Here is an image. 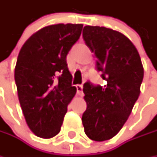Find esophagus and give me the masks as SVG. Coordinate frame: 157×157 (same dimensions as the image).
<instances>
[{"label":"esophagus","instance_id":"1","mask_svg":"<svg viewBox=\"0 0 157 157\" xmlns=\"http://www.w3.org/2000/svg\"><path fill=\"white\" fill-rule=\"evenodd\" d=\"M76 88H77V94L82 96L84 94H83V86L82 85H77Z\"/></svg>","mask_w":157,"mask_h":157}]
</instances>
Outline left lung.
<instances>
[{
    "mask_svg": "<svg viewBox=\"0 0 157 157\" xmlns=\"http://www.w3.org/2000/svg\"><path fill=\"white\" fill-rule=\"evenodd\" d=\"M83 38L97 57L96 69L106 84H84L87 107L82 123L90 139L103 142L116 136L127 121L140 95L144 71L136 48L123 34L87 25Z\"/></svg>",
    "mask_w": 157,
    "mask_h": 157,
    "instance_id": "1",
    "label": "left lung"
}]
</instances>
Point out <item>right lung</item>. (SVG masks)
Listing matches in <instances>:
<instances>
[{
  "mask_svg": "<svg viewBox=\"0 0 157 157\" xmlns=\"http://www.w3.org/2000/svg\"><path fill=\"white\" fill-rule=\"evenodd\" d=\"M82 28L71 23L43 28L19 52L15 69L18 98L29 128L41 138L60 132L67 105L75 96L66 56Z\"/></svg>",
  "mask_w": 157,
  "mask_h": 157,
  "instance_id": "right-lung-1",
  "label": "right lung"
}]
</instances>
